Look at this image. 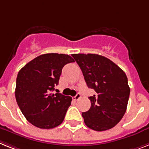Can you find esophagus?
<instances>
[{
    "instance_id": "obj_1",
    "label": "esophagus",
    "mask_w": 149,
    "mask_h": 149,
    "mask_svg": "<svg viewBox=\"0 0 149 149\" xmlns=\"http://www.w3.org/2000/svg\"><path fill=\"white\" fill-rule=\"evenodd\" d=\"M81 97V95L79 93H77V95H75L74 97H72V100H75V101H77V100H78L79 99H80Z\"/></svg>"
}]
</instances>
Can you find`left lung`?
I'll use <instances>...</instances> for the list:
<instances>
[{"mask_svg":"<svg viewBox=\"0 0 149 149\" xmlns=\"http://www.w3.org/2000/svg\"><path fill=\"white\" fill-rule=\"evenodd\" d=\"M83 72L90 96L91 107L82 116L87 127L102 132L117 125L126 111L130 88L125 72L109 59L98 54H72Z\"/></svg>","mask_w":149,"mask_h":149,"instance_id":"obj_1","label":"left lung"}]
</instances>
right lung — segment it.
<instances>
[{
    "mask_svg": "<svg viewBox=\"0 0 149 149\" xmlns=\"http://www.w3.org/2000/svg\"><path fill=\"white\" fill-rule=\"evenodd\" d=\"M73 62L66 54H46L34 58L19 71L16 100L24 117L32 125L49 129L63 123L72 98L51 92L59 83L63 67Z\"/></svg>",
    "mask_w": 149,
    "mask_h": 149,
    "instance_id": "1",
    "label": "right lung"
}]
</instances>
